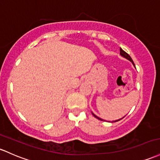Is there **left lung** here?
<instances>
[{"label":"left lung","instance_id":"8db88e82","mask_svg":"<svg viewBox=\"0 0 160 160\" xmlns=\"http://www.w3.org/2000/svg\"><path fill=\"white\" fill-rule=\"evenodd\" d=\"M120 54H121V55L123 56V57H124V58H127L128 60L131 61V62H132V64H134V61H133L132 58H131L130 57V55H129V54H128V53H126V52H124V50H122V49L121 48H120ZM92 115H93V116H94L95 118H98V119H99V120H100V121H104V120H102V118H99V117H97V116H96V115H95L93 113H92ZM122 118H121V119H122ZM121 119H119V120L114 121V122H118V121H120Z\"/></svg>","mask_w":160,"mask_h":160}]
</instances>
